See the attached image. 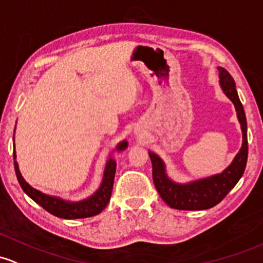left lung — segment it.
Instances as JSON below:
<instances>
[{
  "mask_svg": "<svg viewBox=\"0 0 263 263\" xmlns=\"http://www.w3.org/2000/svg\"><path fill=\"white\" fill-rule=\"evenodd\" d=\"M219 71V84L223 93L228 97L234 104L237 112V118L241 123L242 129V147L236 155L232 164L220 174L208 176V178L199 179L179 184L171 180L166 174L164 161L156 154L148 151L151 162H153V179L156 190L160 197L168 206L180 211H204L226 198V195L236 186L237 182L242 178L245 173L246 164L248 157V142H247V121L243 106L239 101L238 93L236 89V83L231 74L224 68H218Z\"/></svg>",
  "mask_w": 263,
  "mask_h": 263,
  "instance_id": "8db88e82",
  "label": "left lung"
}]
</instances>
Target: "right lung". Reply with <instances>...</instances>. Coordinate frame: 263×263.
<instances>
[{"instance_id": "add662e5", "label": "right lung", "mask_w": 263, "mask_h": 263, "mask_svg": "<svg viewBox=\"0 0 263 263\" xmlns=\"http://www.w3.org/2000/svg\"><path fill=\"white\" fill-rule=\"evenodd\" d=\"M127 146H128L127 141H122V142L118 143L116 150L123 151L126 150ZM13 162H15L16 176H17V180L20 182L22 190L35 203H37L46 212L55 215V217L63 218V219H79V218L93 217V215L99 214V213L106 208L107 204L109 203L110 194H112L113 189V181H115L116 166H117L116 160L112 156L109 157L106 164V167H104L103 180H102L101 186L98 187V190H97L95 194L81 201H68L64 200V199L44 194V193L39 192L37 189H34L31 185L27 184L25 181V179L22 178L20 170H18L17 161H16L15 150H13Z\"/></svg>"}]
</instances>
